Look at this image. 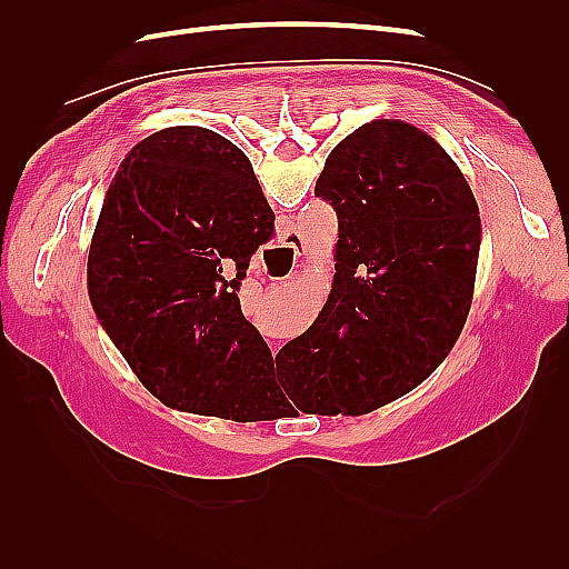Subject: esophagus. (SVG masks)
Returning a JSON list of instances; mask_svg holds the SVG:
<instances>
[{"instance_id":"1","label":"esophagus","mask_w":569,"mask_h":569,"mask_svg":"<svg viewBox=\"0 0 569 569\" xmlns=\"http://www.w3.org/2000/svg\"><path fill=\"white\" fill-rule=\"evenodd\" d=\"M289 239H291V242H284V244H287L291 251H295L297 256H303V244L299 242V239H297V237H289Z\"/></svg>"}]
</instances>
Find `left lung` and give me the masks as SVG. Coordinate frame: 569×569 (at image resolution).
<instances>
[{"label":"left lung","mask_w":569,"mask_h":569,"mask_svg":"<svg viewBox=\"0 0 569 569\" xmlns=\"http://www.w3.org/2000/svg\"><path fill=\"white\" fill-rule=\"evenodd\" d=\"M339 222L330 297L274 356L280 393L320 416H363L416 389L468 320L481 244L472 189L432 134L360 126L316 182Z\"/></svg>","instance_id":"8db88e82"}]
</instances>
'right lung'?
<instances>
[{
  "label": "right lung",
  "mask_w": 569,
  "mask_h": 569,
  "mask_svg": "<svg viewBox=\"0 0 569 569\" xmlns=\"http://www.w3.org/2000/svg\"><path fill=\"white\" fill-rule=\"evenodd\" d=\"M274 232L253 168L199 126L149 134L107 189L88 256L99 325L170 408L237 420L274 387L239 280Z\"/></svg>",
  "instance_id": "1"
}]
</instances>
